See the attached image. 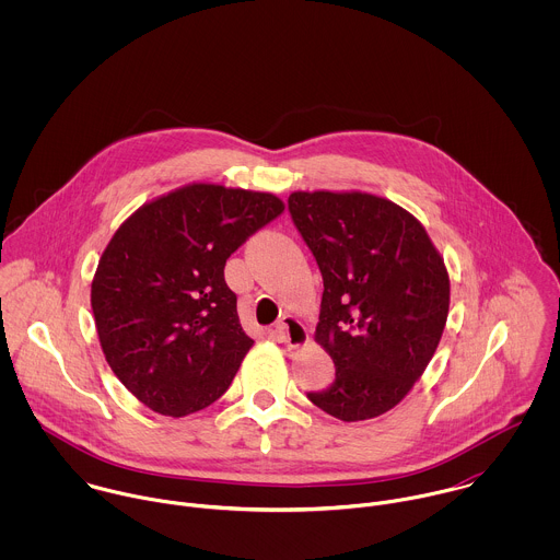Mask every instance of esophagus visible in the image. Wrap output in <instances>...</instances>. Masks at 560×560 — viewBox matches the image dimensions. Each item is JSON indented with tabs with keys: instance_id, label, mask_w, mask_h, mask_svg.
Instances as JSON below:
<instances>
[{
	"instance_id": "esophagus-1",
	"label": "esophagus",
	"mask_w": 560,
	"mask_h": 560,
	"mask_svg": "<svg viewBox=\"0 0 560 560\" xmlns=\"http://www.w3.org/2000/svg\"><path fill=\"white\" fill-rule=\"evenodd\" d=\"M276 334L291 349H300V347H306L311 342L308 329L304 327L302 320L293 317V315H284L282 317V320L276 325Z\"/></svg>"
}]
</instances>
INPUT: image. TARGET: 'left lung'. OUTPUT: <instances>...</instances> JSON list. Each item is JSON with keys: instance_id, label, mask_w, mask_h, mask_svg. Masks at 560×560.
Instances as JSON below:
<instances>
[{"instance_id": "8db88e82", "label": "left lung", "mask_w": 560, "mask_h": 560, "mask_svg": "<svg viewBox=\"0 0 560 560\" xmlns=\"http://www.w3.org/2000/svg\"><path fill=\"white\" fill-rule=\"evenodd\" d=\"M291 218L323 276L315 340L336 380L308 393L329 416L386 413L431 362L451 306L444 258L399 205L364 191H293Z\"/></svg>"}]
</instances>
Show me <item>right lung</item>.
I'll return each instance as SVG.
<instances>
[{"instance_id": "right-lung-1", "label": "right lung", "mask_w": 560, "mask_h": 560, "mask_svg": "<svg viewBox=\"0 0 560 560\" xmlns=\"http://www.w3.org/2000/svg\"><path fill=\"white\" fill-rule=\"evenodd\" d=\"M282 211L267 191L189 183L120 224L101 254L90 304L105 360L136 399L180 418L229 390L254 340L224 267Z\"/></svg>"}]
</instances>
